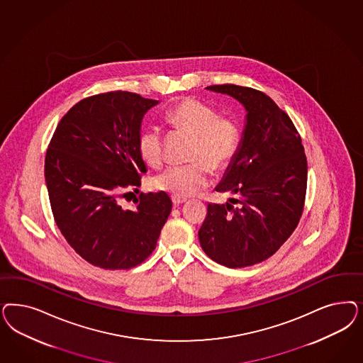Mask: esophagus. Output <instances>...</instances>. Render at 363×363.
I'll list each match as a JSON object with an SVG mask.
<instances>
[{
	"label": "esophagus",
	"instance_id": "obj_1",
	"mask_svg": "<svg viewBox=\"0 0 363 363\" xmlns=\"http://www.w3.org/2000/svg\"><path fill=\"white\" fill-rule=\"evenodd\" d=\"M186 199H183V198H177V196H172V203L175 204V206H179V204H182V203H184Z\"/></svg>",
	"mask_w": 363,
	"mask_h": 363
}]
</instances>
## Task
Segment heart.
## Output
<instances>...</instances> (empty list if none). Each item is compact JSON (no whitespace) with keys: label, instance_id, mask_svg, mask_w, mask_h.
<instances>
[{"label":"heart","instance_id":"b5f03b06","mask_svg":"<svg viewBox=\"0 0 363 363\" xmlns=\"http://www.w3.org/2000/svg\"><path fill=\"white\" fill-rule=\"evenodd\" d=\"M167 121L189 136L188 159L191 163L169 165L153 177V186L177 198H187L210 183L211 166L224 169L233 160L240 141V130L231 117L218 115L213 106L198 99L187 97L165 113ZM138 152L148 165L163 162V133L156 125L141 129Z\"/></svg>","mask_w":363,"mask_h":363}]
</instances>
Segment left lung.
Masks as SVG:
<instances>
[{
  "label": "left lung",
  "mask_w": 363,
  "mask_h": 363,
  "mask_svg": "<svg viewBox=\"0 0 363 363\" xmlns=\"http://www.w3.org/2000/svg\"><path fill=\"white\" fill-rule=\"evenodd\" d=\"M207 89L227 94L247 111L246 128L218 192L230 203H210L200 246L216 263L242 269L274 255L303 213L307 159L289 115L267 94L235 84Z\"/></svg>",
  "instance_id": "obj_1"
}]
</instances>
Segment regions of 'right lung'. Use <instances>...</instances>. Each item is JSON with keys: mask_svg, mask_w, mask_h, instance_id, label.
Instances as JSON below:
<instances>
[{"mask_svg": "<svg viewBox=\"0 0 363 363\" xmlns=\"http://www.w3.org/2000/svg\"><path fill=\"white\" fill-rule=\"evenodd\" d=\"M156 104L127 91L89 96L60 120L48 145L45 182L55 222L68 245L96 267L143 263L172 210L164 191L140 192L132 210L120 204L124 189L138 191L147 172L138 138L143 116Z\"/></svg>", "mask_w": 363, "mask_h": 363, "instance_id": "obj_1", "label": "right lung"}]
</instances>
